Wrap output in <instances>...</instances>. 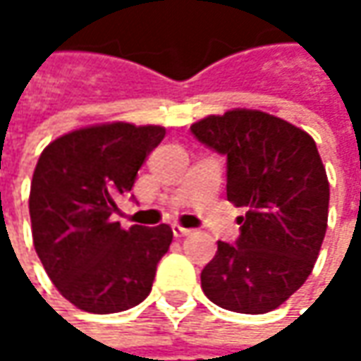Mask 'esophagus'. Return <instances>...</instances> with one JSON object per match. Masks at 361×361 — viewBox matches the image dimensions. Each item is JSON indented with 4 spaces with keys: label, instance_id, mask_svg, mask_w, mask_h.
Instances as JSON below:
<instances>
[{
    "label": "esophagus",
    "instance_id": "obj_1",
    "mask_svg": "<svg viewBox=\"0 0 361 361\" xmlns=\"http://www.w3.org/2000/svg\"><path fill=\"white\" fill-rule=\"evenodd\" d=\"M173 233H174V237H187V235H190V233H192V229H187V227H183V225L174 223Z\"/></svg>",
    "mask_w": 361,
    "mask_h": 361
}]
</instances>
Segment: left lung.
I'll return each mask as SVG.
<instances>
[{
  "label": "left lung",
  "mask_w": 361,
  "mask_h": 361,
  "mask_svg": "<svg viewBox=\"0 0 361 361\" xmlns=\"http://www.w3.org/2000/svg\"><path fill=\"white\" fill-rule=\"evenodd\" d=\"M190 130L227 157V199L245 209L237 245L216 243L202 269V291L229 312H273L312 275L326 237L329 180L315 140L249 108L211 114Z\"/></svg>",
  "instance_id": "8db88e82"
}]
</instances>
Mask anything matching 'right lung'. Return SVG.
<instances>
[{"label": "right lung", "mask_w": 361, "mask_h": 361, "mask_svg": "<svg viewBox=\"0 0 361 361\" xmlns=\"http://www.w3.org/2000/svg\"><path fill=\"white\" fill-rule=\"evenodd\" d=\"M164 134L157 124H92L51 140L37 159L30 188L35 253L56 289L82 312H124L152 289L173 229H122L112 213Z\"/></svg>", "instance_id": "obj_1"}]
</instances>
